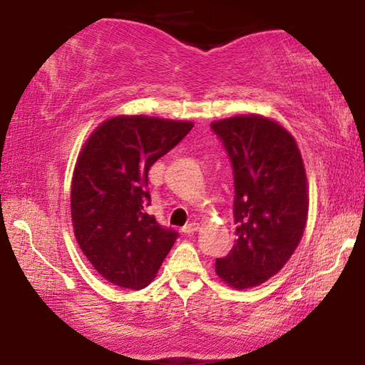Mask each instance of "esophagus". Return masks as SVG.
I'll list each match as a JSON object with an SVG mask.
<instances>
[{
    "label": "esophagus",
    "mask_w": 365,
    "mask_h": 365,
    "mask_svg": "<svg viewBox=\"0 0 365 365\" xmlns=\"http://www.w3.org/2000/svg\"><path fill=\"white\" fill-rule=\"evenodd\" d=\"M197 228H200V224H197V222H190V224H187L182 228V232L185 235H191V233H195Z\"/></svg>",
    "instance_id": "1"
}]
</instances>
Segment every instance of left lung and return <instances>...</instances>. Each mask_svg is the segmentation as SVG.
<instances>
[{"label":"left lung","instance_id":"obj_1","mask_svg":"<svg viewBox=\"0 0 365 365\" xmlns=\"http://www.w3.org/2000/svg\"><path fill=\"white\" fill-rule=\"evenodd\" d=\"M235 178L237 242L215 261V274L235 289L267 282L283 269L304 233L309 188L296 140L259 114L214 120Z\"/></svg>","mask_w":365,"mask_h":365}]
</instances>
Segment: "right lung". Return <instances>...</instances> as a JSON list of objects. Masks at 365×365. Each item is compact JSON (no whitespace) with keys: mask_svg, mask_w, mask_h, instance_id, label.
<instances>
[{"mask_svg":"<svg viewBox=\"0 0 365 365\" xmlns=\"http://www.w3.org/2000/svg\"><path fill=\"white\" fill-rule=\"evenodd\" d=\"M191 128L190 120L115 115L78 153L71 188L73 233L98 274L117 287L150 285L175 243L177 232L145 211L148 170Z\"/></svg>","mask_w":365,"mask_h":365,"instance_id":"add662e5","label":"right lung"}]
</instances>
